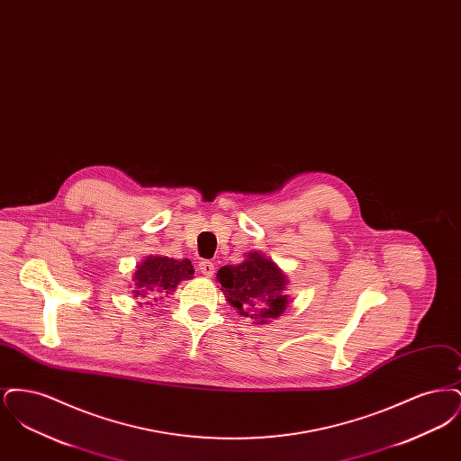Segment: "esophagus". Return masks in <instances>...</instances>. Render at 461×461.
Returning <instances> with one entry per match:
<instances>
[{
    "instance_id": "esophagus-1",
    "label": "esophagus",
    "mask_w": 461,
    "mask_h": 461,
    "mask_svg": "<svg viewBox=\"0 0 461 461\" xmlns=\"http://www.w3.org/2000/svg\"><path fill=\"white\" fill-rule=\"evenodd\" d=\"M198 269H200V273H202L203 276H212L214 271H216V266H214V263H211V261H200Z\"/></svg>"
}]
</instances>
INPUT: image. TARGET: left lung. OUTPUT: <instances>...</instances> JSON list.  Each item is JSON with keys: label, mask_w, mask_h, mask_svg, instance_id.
I'll list each match as a JSON object with an SVG mask.
<instances>
[{"label": "left lung", "mask_w": 461, "mask_h": 461, "mask_svg": "<svg viewBox=\"0 0 461 461\" xmlns=\"http://www.w3.org/2000/svg\"><path fill=\"white\" fill-rule=\"evenodd\" d=\"M216 280L228 304L256 325L280 318L290 304L285 273L259 250L249 252L240 264L220 267Z\"/></svg>", "instance_id": "8db88e82"}]
</instances>
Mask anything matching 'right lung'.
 Returning <instances> with one entry per match:
<instances>
[{
    "label": "right lung",
    "instance_id": "right-lung-1",
    "mask_svg": "<svg viewBox=\"0 0 461 461\" xmlns=\"http://www.w3.org/2000/svg\"><path fill=\"white\" fill-rule=\"evenodd\" d=\"M194 273L195 269L188 259L147 256L132 271V297L145 301V304L160 301L164 295L173 294L183 280L194 278Z\"/></svg>",
    "mask_w": 461,
    "mask_h": 461
}]
</instances>
